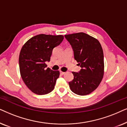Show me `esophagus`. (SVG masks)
<instances>
[{
    "instance_id": "1",
    "label": "esophagus",
    "mask_w": 127,
    "mask_h": 127,
    "mask_svg": "<svg viewBox=\"0 0 127 127\" xmlns=\"http://www.w3.org/2000/svg\"><path fill=\"white\" fill-rule=\"evenodd\" d=\"M60 74H62V75H63V74H65V72H63L62 71H60Z\"/></svg>"
}]
</instances>
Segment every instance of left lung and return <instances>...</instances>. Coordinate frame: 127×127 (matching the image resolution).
Masks as SVG:
<instances>
[{
    "label": "left lung",
    "mask_w": 127,
    "mask_h": 127,
    "mask_svg": "<svg viewBox=\"0 0 127 127\" xmlns=\"http://www.w3.org/2000/svg\"><path fill=\"white\" fill-rule=\"evenodd\" d=\"M74 51V59L81 67L72 72L69 82L71 90L78 95H87L98 87L104 75V56L100 42L84 32L65 35Z\"/></svg>",
    "instance_id": "left-lung-1"
}]
</instances>
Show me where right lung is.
<instances>
[{
	"label": "right lung",
	"mask_w": 127,
	"mask_h": 127,
	"mask_svg": "<svg viewBox=\"0 0 127 127\" xmlns=\"http://www.w3.org/2000/svg\"><path fill=\"white\" fill-rule=\"evenodd\" d=\"M63 35L39 34L30 39L22 47L19 56L21 78L27 87L35 94L45 95L55 88L59 71L46 68L52 51L62 43Z\"/></svg>",
	"instance_id": "right-lung-1"
}]
</instances>
